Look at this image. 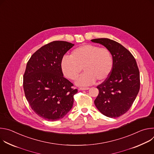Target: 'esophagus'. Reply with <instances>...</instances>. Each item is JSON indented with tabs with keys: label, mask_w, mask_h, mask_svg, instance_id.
Returning <instances> with one entry per match:
<instances>
[{
	"label": "esophagus",
	"mask_w": 154,
	"mask_h": 154,
	"mask_svg": "<svg viewBox=\"0 0 154 154\" xmlns=\"http://www.w3.org/2000/svg\"><path fill=\"white\" fill-rule=\"evenodd\" d=\"M89 88H88V87H80L79 88V89L80 90H88Z\"/></svg>",
	"instance_id": "esophagus-1"
}]
</instances>
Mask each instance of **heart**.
I'll return each mask as SVG.
<instances>
[{"instance_id": "obj_1", "label": "heart", "mask_w": 154, "mask_h": 154, "mask_svg": "<svg viewBox=\"0 0 154 154\" xmlns=\"http://www.w3.org/2000/svg\"><path fill=\"white\" fill-rule=\"evenodd\" d=\"M60 66L64 76L71 80L77 79L83 68L85 72L77 83L90 85L96 80L99 82H103L110 75L113 66V58L108 48L88 44L74 49L70 57H63Z\"/></svg>"}]
</instances>
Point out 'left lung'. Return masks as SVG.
<instances>
[{"instance_id": "1", "label": "left lung", "mask_w": 154, "mask_h": 154, "mask_svg": "<svg viewBox=\"0 0 154 154\" xmlns=\"http://www.w3.org/2000/svg\"><path fill=\"white\" fill-rule=\"evenodd\" d=\"M111 51L113 66L108 77L97 86L99 94L94 104L109 118L119 117L128 111L140 88V71L130 51L118 42L108 38L91 39Z\"/></svg>"}]
</instances>
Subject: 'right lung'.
<instances>
[{"label": "right lung", "mask_w": 154, "mask_h": 154, "mask_svg": "<svg viewBox=\"0 0 154 154\" xmlns=\"http://www.w3.org/2000/svg\"><path fill=\"white\" fill-rule=\"evenodd\" d=\"M74 45L52 41L36 51L27 62L23 76L25 96L33 112L46 120L61 119L72 107L78 91L63 77L60 63Z\"/></svg>", "instance_id": "obj_1"}]
</instances>
